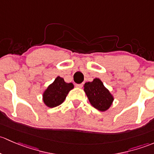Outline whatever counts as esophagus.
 Wrapping results in <instances>:
<instances>
[{
    "instance_id": "34e87169",
    "label": "esophagus",
    "mask_w": 154,
    "mask_h": 154,
    "mask_svg": "<svg viewBox=\"0 0 154 154\" xmlns=\"http://www.w3.org/2000/svg\"><path fill=\"white\" fill-rule=\"evenodd\" d=\"M83 85L84 84L82 83V84H79V85H75V86L77 87V88H82V87H83Z\"/></svg>"
}]
</instances>
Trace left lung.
I'll return each instance as SVG.
<instances>
[{
    "instance_id": "obj_1",
    "label": "left lung",
    "mask_w": 154,
    "mask_h": 154,
    "mask_svg": "<svg viewBox=\"0 0 154 154\" xmlns=\"http://www.w3.org/2000/svg\"><path fill=\"white\" fill-rule=\"evenodd\" d=\"M85 91L90 104L100 111H105L112 104L113 98L99 79L85 84Z\"/></svg>"
}]
</instances>
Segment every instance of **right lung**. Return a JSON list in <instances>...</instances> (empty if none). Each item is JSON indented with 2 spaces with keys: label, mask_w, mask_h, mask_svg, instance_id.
<instances>
[{
  "label": "right lung",
  "mask_w": 154,
  "mask_h": 154,
  "mask_svg": "<svg viewBox=\"0 0 154 154\" xmlns=\"http://www.w3.org/2000/svg\"><path fill=\"white\" fill-rule=\"evenodd\" d=\"M73 87L72 83H66L63 78L58 76L44 92L43 95L44 102L49 107L60 105Z\"/></svg>",
  "instance_id": "obj_1"
}]
</instances>
